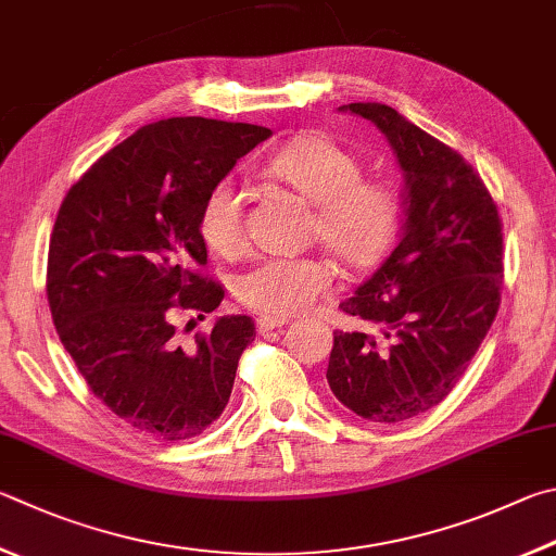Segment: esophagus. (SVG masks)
<instances>
[{"mask_svg": "<svg viewBox=\"0 0 556 556\" xmlns=\"http://www.w3.org/2000/svg\"><path fill=\"white\" fill-rule=\"evenodd\" d=\"M287 318H279V316H260L257 318V330L262 332V336H265V332H271V330H277V328H285L287 326Z\"/></svg>", "mask_w": 556, "mask_h": 556, "instance_id": "34e87169", "label": "esophagus"}]
</instances>
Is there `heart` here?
<instances>
[{"label": "heart", "mask_w": 556, "mask_h": 556, "mask_svg": "<svg viewBox=\"0 0 556 556\" xmlns=\"http://www.w3.org/2000/svg\"><path fill=\"white\" fill-rule=\"evenodd\" d=\"M316 206L318 238L350 267H371L387 255L401 228V201L391 187L367 181L350 150L326 138H304L281 150L269 163ZM199 236L218 255H236L245 243L243 194L230 179L208 187L199 206ZM332 287V267L323 257H262L236 281L250 308L291 316L318 301Z\"/></svg>", "instance_id": "heart-1"}]
</instances>
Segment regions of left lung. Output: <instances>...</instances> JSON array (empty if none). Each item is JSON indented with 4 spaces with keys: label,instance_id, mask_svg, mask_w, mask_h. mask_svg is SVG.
I'll list each match as a JSON object with an SVG mask.
<instances>
[{
    "label": "left lung",
    "instance_id": "1",
    "mask_svg": "<svg viewBox=\"0 0 556 556\" xmlns=\"http://www.w3.org/2000/svg\"><path fill=\"white\" fill-rule=\"evenodd\" d=\"M340 111L375 124L403 173L401 240L348 316L377 332H332L326 379L371 422L420 416L457 387L501 306L503 224L486 185L457 150L387 104Z\"/></svg>",
    "mask_w": 556,
    "mask_h": 556
}]
</instances>
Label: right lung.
I'll return each instance as SVG.
<instances>
[{"label":"right lung","instance_id":"add662e5","mask_svg":"<svg viewBox=\"0 0 556 556\" xmlns=\"http://www.w3.org/2000/svg\"><path fill=\"white\" fill-rule=\"evenodd\" d=\"M269 128L181 116L148 124L75 181L48 250V304L87 387L148 438L189 440L230 399L250 316H220L181 348L175 308L216 311L224 287L201 275L199 206Z\"/></svg>","mask_w":556,"mask_h":556}]
</instances>
